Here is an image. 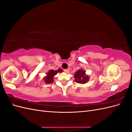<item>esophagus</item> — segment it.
<instances>
[{
  "mask_svg": "<svg viewBox=\"0 0 132 132\" xmlns=\"http://www.w3.org/2000/svg\"><path fill=\"white\" fill-rule=\"evenodd\" d=\"M64 71L66 73H69V69H64Z\"/></svg>",
  "mask_w": 132,
  "mask_h": 132,
  "instance_id": "1",
  "label": "esophagus"
}]
</instances>
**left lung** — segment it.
<instances>
[{"mask_svg":"<svg viewBox=\"0 0 132 132\" xmlns=\"http://www.w3.org/2000/svg\"><path fill=\"white\" fill-rule=\"evenodd\" d=\"M89 76L86 74V71L82 69H79L75 72V81L79 84H85L89 80Z\"/></svg>","mask_w":132,"mask_h":132,"instance_id":"8db88e82","label":"left lung"}]
</instances>
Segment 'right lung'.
<instances>
[{
	"label": "right lung",
	"mask_w": 132,
	"mask_h": 132,
	"mask_svg": "<svg viewBox=\"0 0 132 132\" xmlns=\"http://www.w3.org/2000/svg\"><path fill=\"white\" fill-rule=\"evenodd\" d=\"M63 70L62 69H58V70H54L53 69H51L49 70L46 73V76L43 78L44 81L46 84H51L53 82L54 80L53 78L54 76L58 73H62L63 72Z\"/></svg>",
	"instance_id": "add662e5"
}]
</instances>
